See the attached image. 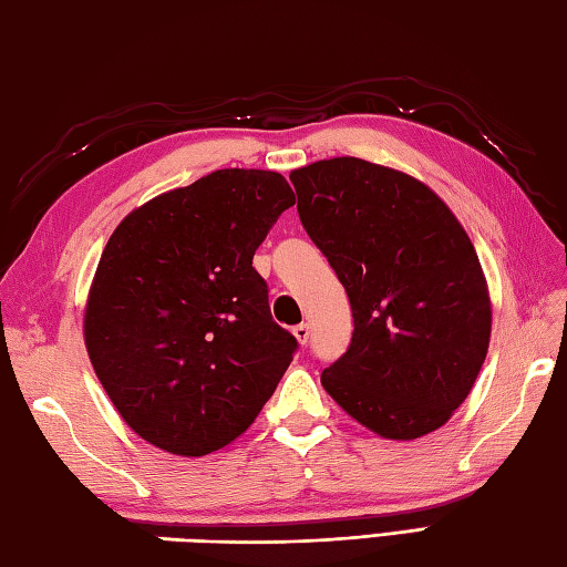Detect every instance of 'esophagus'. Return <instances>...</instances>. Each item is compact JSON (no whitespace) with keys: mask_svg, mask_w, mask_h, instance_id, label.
Returning a JSON list of instances; mask_svg holds the SVG:
<instances>
[{"mask_svg":"<svg viewBox=\"0 0 567 567\" xmlns=\"http://www.w3.org/2000/svg\"><path fill=\"white\" fill-rule=\"evenodd\" d=\"M293 336L298 343L306 346L308 338H311V328H308V323H298V326H293Z\"/></svg>","mask_w":567,"mask_h":567,"instance_id":"esophagus-1","label":"esophagus"}]
</instances>
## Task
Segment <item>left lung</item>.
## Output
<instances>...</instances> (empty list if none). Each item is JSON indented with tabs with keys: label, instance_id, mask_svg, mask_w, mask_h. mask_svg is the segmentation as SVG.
Returning <instances> with one entry per match:
<instances>
[{
	"label": "left lung",
	"instance_id": "1",
	"mask_svg": "<svg viewBox=\"0 0 567 567\" xmlns=\"http://www.w3.org/2000/svg\"><path fill=\"white\" fill-rule=\"evenodd\" d=\"M298 217L343 284L352 338L326 392L384 440H416L472 392L491 336L482 264L450 207L360 157L293 169Z\"/></svg>",
	"mask_w": 567,
	"mask_h": 567
}]
</instances>
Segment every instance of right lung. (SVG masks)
Returning <instances> with one entry per match:
<instances>
[{"mask_svg":"<svg viewBox=\"0 0 567 567\" xmlns=\"http://www.w3.org/2000/svg\"><path fill=\"white\" fill-rule=\"evenodd\" d=\"M293 189L269 169H217L127 215L85 306V348L135 434L179 456L237 440L291 365L254 269Z\"/></svg>","mask_w":567,"mask_h":567,"instance_id":"obj_1","label":"right lung"}]
</instances>
